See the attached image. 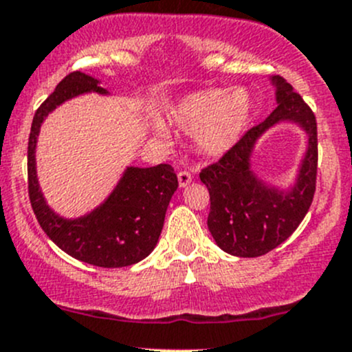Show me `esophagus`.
I'll list each match as a JSON object with an SVG mask.
<instances>
[{"label":"esophagus","mask_w":352,"mask_h":352,"mask_svg":"<svg viewBox=\"0 0 352 352\" xmlns=\"http://www.w3.org/2000/svg\"><path fill=\"white\" fill-rule=\"evenodd\" d=\"M177 177H179V186L180 187H187L190 184V180H192V175H190L189 172H186V170H182V172L177 173Z\"/></svg>","instance_id":"34e87169"}]
</instances>
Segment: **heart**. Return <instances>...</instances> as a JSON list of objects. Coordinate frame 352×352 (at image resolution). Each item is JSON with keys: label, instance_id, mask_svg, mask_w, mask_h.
I'll return each instance as SVG.
<instances>
[{"label": "heart", "instance_id": "b5f03b06", "mask_svg": "<svg viewBox=\"0 0 352 352\" xmlns=\"http://www.w3.org/2000/svg\"><path fill=\"white\" fill-rule=\"evenodd\" d=\"M250 112V95L243 88H216L186 95L173 109V120L184 133L194 134L202 155L221 156L240 140Z\"/></svg>", "mask_w": 352, "mask_h": 352}]
</instances>
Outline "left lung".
Listing matches in <instances>:
<instances>
[{"mask_svg": "<svg viewBox=\"0 0 352 352\" xmlns=\"http://www.w3.org/2000/svg\"><path fill=\"white\" fill-rule=\"evenodd\" d=\"M278 107L252 127L221 158L201 170L211 211L208 228L221 250L236 257H258L281 245L310 209L317 184V120L303 98L281 76H272ZM279 122L298 123L309 136L297 182L283 191L261 181L250 168L256 140Z\"/></svg>", "mask_w": 352, "mask_h": 352, "instance_id": "1", "label": "left lung"}]
</instances>
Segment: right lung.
Returning <instances> with one entry per match:
<instances>
[{"label": "right lung", "instance_id": "add662e5", "mask_svg": "<svg viewBox=\"0 0 352 352\" xmlns=\"http://www.w3.org/2000/svg\"><path fill=\"white\" fill-rule=\"evenodd\" d=\"M90 91L109 95L94 76L73 71L35 112L28 138V197L45 235L67 255L97 267H126L148 257L158 243L166 208L179 187L172 166H127L110 196L74 219L49 208L37 180L35 148L42 122L58 105Z\"/></svg>", "mask_w": 352, "mask_h": 352}]
</instances>
